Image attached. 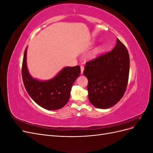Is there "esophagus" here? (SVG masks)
<instances>
[{
  "label": "esophagus",
  "instance_id": "34e87169",
  "mask_svg": "<svg viewBox=\"0 0 153 153\" xmlns=\"http://www.w3.org/2000/svg\"><path fill=\"white\" fill-rule=\"evenodd\" d=\"M80 69H81V73L82 74V73H83V71H84V66H80Z\"/></svg>",
  "mask_w": 153,
  "mask_h": 153
}]
</instances>
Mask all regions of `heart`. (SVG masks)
Returning a JSON list of instances; mask_svg holds the SVG:
<instances>
[{
  "label": "heart",
  "instance_id": "b5f03b06",
  "mask_svg": "<svg viewBox=\"0 0 153 153\" xmlns=\"http://www.w3.org/2000/svg\"><path fill=\"white\" fill-rule=\"evenodd\" d=\"M101 50H102V48H101V47L98 48L97 49V50L95 51V52H94V55H97V54H98L99 53H100V52H101Z\"/></svg>",
  "mask_w": 153,
  "mask_h": 153
}]
</instances>
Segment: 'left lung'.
I'll use <instances>...</instances> for the list:
<instances>
[{"mask_svg": "<svg viewBox=\"0 0 153 153\" xmlns=\"http://www.w3.org/2000/svg\"><path fill=\"white\" fill-rule=\"evenodd\" d=\"M129 57L119 39L111 52L86 62L84 75L88 79L89 100L95 107L106 109L120 101L128 85Z\"/></svg>", "mask_w": 153, "mask_h": 153, "instance_id": "8db88e82", "label": "left lung"}]
</instances>
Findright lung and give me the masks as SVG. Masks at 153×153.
Here are the masks:
<instances>
[{"label":"right lung","instance_id":"right-lung-1","mask_svg":"<svg viewBox=\"0 0 153 153\" xmlns=\"http://www.w3.org/2000/svg\"><path fill=\"white\" fill-rule=\"evenodd\" d=\"M27 50L23 59L22 74L25 89L35 102L48 110L62 108L70 97L74 82L80 76V67H65L54 78L49 80L40 81L32 78L27 66Z\"/></svg>","mask_w":153,"mask_h":153}]
</instances>
